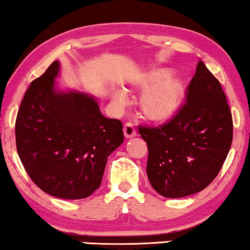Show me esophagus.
Segmentation results:
<instances>
[{
	"instance_id": "1",
	"label": "esophagus",
	"mask_w": 250,
	"mask_h": 250,
	"mask_svg": "<svg viewBox=\"0 0 250 250\" xmlns=\"http://www.w3.org/2000/svg\"><path fill=\"white\" fill-rule=\"evenodd\" d=\"M123 132H125V136L127 138L134 137V136H136V130H135L134 125H132L131 122L125 123V127H123Z\"/></svg>"
}]
</instances>
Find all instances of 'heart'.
Listing matches in <instances>:
<instances>
[{"mask_svg": "<svg viewBox=\"0 0 250 250\" xmlns=\"http://www.w3.org/2000/svg\"><path fill=\"white\" fill-rule=\"evenodd\" d=\"M134 85L142 92V112L148 120L164 122L172 119L182 105L185 87L183 82L176 76H170L168 70L156 69L145 72L137 78ZM114 98L125 104V94L116 91Z\"/></svg>", "mask_w": 250, "mask_h": 250, "instance_id": "1", "label": "heart"}]
</instances>
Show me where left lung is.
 I'll list each match as a JSON object with an SVG mask.
<instances>
[{
    "instance_id": "8db88e82",
    "label": "left lung",
    "mask_w": 250,
    "mask_h": 250,
    "mask_svg": "<svg viewBox=\"0 0 250 250\" xmlns=\"http://www.w3.org/2000/svg\"><path fill=\"white\" fill-rule=\"evenodd\" d=\"M178 113L159 127L140 125L146 174L154 190L179 198L203 190L222 169L233 140V120L219 81L202 61Z\"/></svg>"
}]
</instances>
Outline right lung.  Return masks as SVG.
Listing matches in <instances>:
<instances>
[{"label":"right lung","mask_w":250,"mask_h":250,"mask_svg":"<svg viewBox=\"0 0 250 250\" xmlns=\"http://www.w3.org/2000/svg\"><path fill=\"white\" fill-rule=\"evenodd\" d=\"M59 69L54 61L25 92L16 118V146L41 190L81 200L100 187L107 158L123 143V127L102 114L93 97L59 92Z\"/></svg>","instance_id":"obj_1"}]
</instances>
